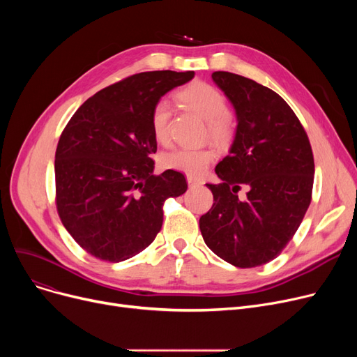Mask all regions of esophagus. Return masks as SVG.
<instances>
[{
    "label": "esophagus",
    "instance_id": "obj_1",
    "mask_svg": "<svg viewBox=\"0 0 357 357\" xmlns=\"http://www.w3.org/2000/svg\"><path fill=\"white\" fill-rule=\"evenodd\" d=\"M186 181H188V185L191 186H199V185H202V181L201 179H198V178H195V176H191V175H188L186 176Z\"/></svg>",
    "mask_w": 357,
    "mask_h": 357
}]
</instances>
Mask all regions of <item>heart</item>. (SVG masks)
Here are the masks:
<instances>
[{
  "label": "heart",
  "instance_id": "heart-1",
  "mask_svg": "<svg viewBox=\"0 0 357 357\" xmlns=\"http://www.w3.org/2000/svg\"><path fill=\"white\" fill-rule=\"evenodd\" d=\"M178 100L204 121H207L211 139L220 144L227 143L233 136V123L229 116L226 97L205 82L191 84L178 92ZM169 119L171 109L166 101L155 104L150 114V128L158 143H167L169 140ZM215 158L213 147H178L162 156V165L167 169L183 172L186 175H201Z\"/></svg>",
  "mask_w": 357,
  "mask_h": 357
}]
</instances>
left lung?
Listing matches in <instances>:
<instances>
[{"label":"left lung","mask_w":357,"mask_h":357,"mask_svg":"<svg viewBox=\"0 0 357 357\" xmlns=\"http://www.w3.org/2000/svg\"><path fill=\"white\" fill-rule=\"evenodd\" d=\"M236 112L229 155L215 166L221 183H207L211 210L199 218L202 238L237 268L275 259L294 237L311 202L314 158L304 127L282 97L253 79L211 75ZM240 188L248 190L238 200Z\"/></svg>","instance_id":"1"}]
</instances>
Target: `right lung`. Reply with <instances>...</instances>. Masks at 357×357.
Here are the masks:
<instances>
[{
    "label": "right lung",
    "instance_id": "obj_1",
    "mask_svg": "<svg viewBox=\"0 0 357 357\" xmlns=\"http://www.w3.org/2000/svg\"><path fill=\"white\" fill-rule=\"evenodd\" d=\"M192 70L142 72L88 98L54 155L56 205L65 229L89 255L117 264L144 250L163 222V202L188 185L181 172L153 175L155 104Z\"/></svg>",
    "mask_w": 357,
    "mask_h": 357
}]
</instances>
